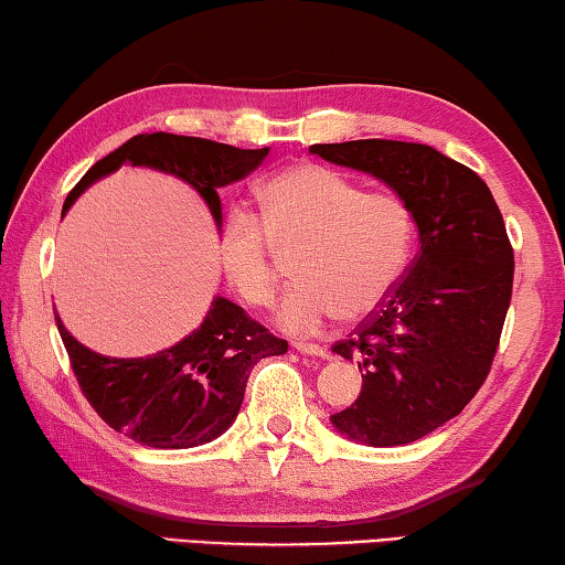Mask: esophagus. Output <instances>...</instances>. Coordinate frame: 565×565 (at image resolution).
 <instances>
[{"instance_id":"obj_1","label":"esophagus","mask_w":565,"mask_h":565,"mask_svg":"<svg viewBox=\"0 0 565 565\" xmlns=\"http://www.w3.org/2000/svg\"><path fill=\"white\" fill-rule=\"evenodd\" d=\"M292 348L300 354H308V358H328V350L320 348V344H308V342H292Z\"/></svg>"}]
</instances>
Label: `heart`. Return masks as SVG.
Masks as SVG:
<instances>
[{
  "instance_id": "heart-1",
  "label": "heart",
  "mask_w": 565,
  "mask_h": 565,
  "mask_svg": "<svg viewBox=\"0 0 565 565\" xmlns=\"http://www.w3.org/2000/svg\"><path fill=\"white\" fill-rule=\"evenodd\" d=\"M260 217L233 207L217 233V260L237 298L270 308L295 255V290L277 310L290 334H318L340 315L377 312L407 270L414 215L392 191H364L334 168L295 161L257 185Z\"/></svg>"
}]
</instances>
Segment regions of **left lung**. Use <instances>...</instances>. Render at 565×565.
Instances as JSON below:
<instances>
[{"label": "left lung", "instance_id": "1", "mask_svg": "<svg viewBox=\"0 0 565 565\" xmlns=\"http://www.w3.org/2000/svg\"><path fill=\"white\" fill-rule=\"evenodd\" d=\"M310 153L407 201L419 255L390 300L332 352L358 360L362 392L330 422L370 447L412 444L457 417L487 380L513 288V250L489 185L424 143L364 138Z\"/></svg>", "mask_w": 565, "mask_h": 565}]
</instances>
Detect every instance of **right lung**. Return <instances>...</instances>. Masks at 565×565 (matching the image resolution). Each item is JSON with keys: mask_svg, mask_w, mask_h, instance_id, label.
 <instances>
[{"mask_svg": "<svg viewBox=\"0 0 565 565\" xmlns=\"http://www.w3.org/2000/svg\"><path fill=\"white\" fill-rule=\"evenodd\" d=\"M267 151L163 131L138 134L88 168L66 195L64 213L88 185L121 166H138L191 185L221 231L217 188L255 171ZM54 318L88 404L108 427L151 449H191L221 437L241 412L250 370L263 358L288 352V342L225 298H213L201 328L148 358H104L74 340L56 312Z\"/></svg>", "mask_w": 565, "mask_h": 565, "instance_id": "right-lung-1", "label": "right lung"}]
</instances>
